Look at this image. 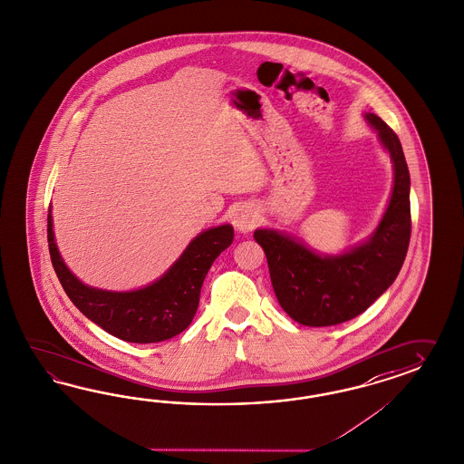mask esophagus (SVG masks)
Listing matches in <instances>:
<instances>
[{
	"mask_svg": "<svg viewBox=\"0 0 464 464\" xmlns=\"http://www.w3.org/2000/svg\"><path fill=\"white\" fill-rule=\"evenodd\" d=\"M258 223V214L256 211L250 208V206H241L239 209L235 212L233 218V225L237 226L241 233H248L252 231L253 227Z\"/></svg>",
	"mask_w": 464,
	"mask_h": 464,
	"instance_id": "obj_1",
	"label": "esophagus"
}]
</instances>
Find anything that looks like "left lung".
Listing matches in <instances>:
<instances>
[{
    "label": "left lung",
    "mask_w": 464,
    "mask_h": 464,
    "mask_svg": "<svg viewBox=\"0 0 464 464\" xmlns=\"http://www.w3.org/2000/svg\"><path fill=\"white\" fill-rule=\"evenodd\" d=\"M394 163L393 194L376 233L342 256H318L303 243L270 229L253 238L267 256L270 281L282 309L297 324L332 326L364 313L392 284L407 256L411 235L410 173L401 142L381 117L367 113Z\"/></svg>",
    "instance_id": "left-lung-1"
}]
</instances>
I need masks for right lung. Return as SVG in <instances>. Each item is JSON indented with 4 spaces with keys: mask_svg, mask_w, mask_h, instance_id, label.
Here are the masks:
<instances>
[{
    "mask_svg": "<svg viewBox=\"0 0 464 464\" xmlns=\"http://www.w3.org/2000/svg\"><path fill=\"white\" fill-rule=\"evenodd\" d=\"M229 225L200 233L155 284L132 291L111 293L78 281L61 260L54 243L53 219L47 216V243L57 279L72 304L113 337L134 343H155L179 335L192 324L200 287L212 262L233 241Z\"/></svg>",
    "mask_w": 464,
    "mask_h": 464,
    "instance_id": "right-lung-1",
    "label": "right lung"
}]
</instances>
